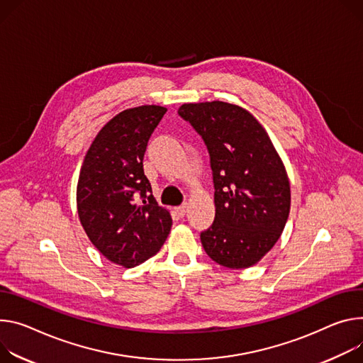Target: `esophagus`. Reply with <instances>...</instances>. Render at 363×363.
I'll list each match as a JSON object with an SVG mask.
<instances>
[{"label": "esophagus", "mask_w": 363, "mask_h": 363, "mask_svg": "<svg viewBox=\"0 0 363 363\" xmlns=\"http://www.w3.org/2000/svg\"><path fill=\"white\" fill-rule=\"evenodd\" d=\"M175 211H177V214H178V216H179V217H181V218H182V217H184V216H185V214H186V206H185V204H184V206H181V207H178V208H177V210H175Z\"/></svg>", "instance_id": "esophagus-1"}]
</instances>
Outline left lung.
<instances>
[{
    "label": "left lung",
    "mask_w": 363,
    "mask_h": 363,
    "mask_svg": "<svg viewBox=\"0 0 363 363\" xmlns=\"http://www.w3.org/2000/svg\"><path fill=\"white\" fill-rule=\"evenodd\" d=\"M178 114L210 155L216 217L200 235L203 247L221 267L249 268L274 247L289 214L284 163L265 128L239 106L184 104Z\"/></svg>",
    "instance_id": "1"
}]
</instances>
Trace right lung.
I'll list each match as a JSON object with an SVG mask.
<instances>
[{
  "instance_id": "add662e5",
  "label": "right lung",
  "mask_w": 363,
  "mask_h": 363,
  "mask_svg": "<svg viewBox=\"0 0 363 363\" xmlns=\"http://www.w3.org/2000/svg\"><path fill=\"white\" fill-rule=\"evenodd\" d=\"M164 113V107L142 106L117 114L96 135L81 168V224L92 245L124 268L156 255L172 227L143 171L147 142Z\"/></svg>"
}]
</instances>
